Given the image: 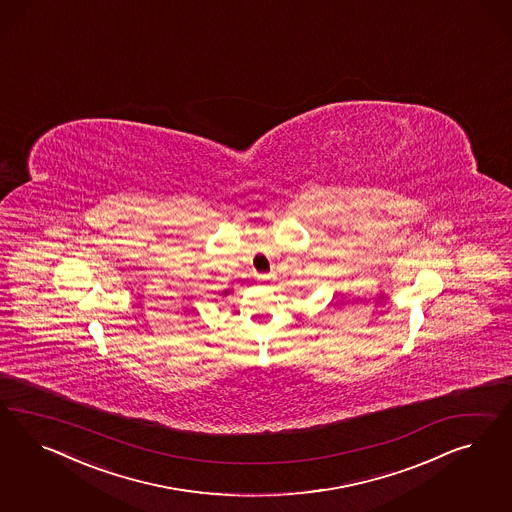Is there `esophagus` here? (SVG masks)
Masks as SVG:
<instances>
[{"label":"esophagus","instance_id":"obj_1","mask_svg":"<svg viewBox=\"0 0 512 512\" xmlns=\"http://www.w3.org/2000/svg\"><path fill=\"white\" fill-rule=\"evenodd\" d=\"M263 279H270L272 278V274H264V276H261Z\"/></svg>","mask_w":512,"mask_h":512}]
</instances>
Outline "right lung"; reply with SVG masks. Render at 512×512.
Here are the masks:
<instances>
[{
	"label": "right lung",
	"mask_w": 512,
	"mask_h": 512,
	"mask_svg": "<svg viewBox=\"0 0 512 512\" xmlns=\"http://www.w3.org/2000/svg\"><path fill=\"white\" fill-rule=\"evenodd\" d=\"M225 295H227V291H225Z\"/></svg>",
	"instance_id": "right-lung-1"
}]
</instances>
